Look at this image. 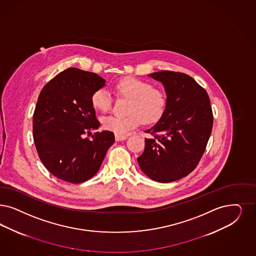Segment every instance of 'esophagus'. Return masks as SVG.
<instances>
[{"instance_id":"esophagus-1","label":"esophagus","mask_w":256,"mask_h":256,"mask_svg":"<svg viewBox=\"0 0 256 256\" xmlns=\"http://www.w3.org/2000/svg\"><path fill=\"white\" fill-rule=\"evenodd\" d=\"M127 138H128L127 136H124V134H116V142H122V140H125Z\"/></svg>"}]
</instances>
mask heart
Here are the masks:
<instances>
[{
  "label": "heart",
  "mask_w": 256,
  "mask_h": 256,
  "mask_svg": "<svg viewBox=\"0 0 256 256\" xmlns=\"http://www.w3.org/2000/svg\"><path fill=\"white\" fill-rule=\"evenodd\" d=\"M116 92L120 96L129 98L127 112L124 116H108L102 118L105 130L116 134H124L144 124L158 122L163 118L168 107V96L160 87H156L148 82L134 76L120 78L114 86ZM92 106L106 113L111 110L113 96L105 88H98L91 96Z\"/></svg>",
  "instance_id": "obj_1"
}]
</instances>
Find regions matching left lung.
I'll return each instance as SVG.
<instances>
[{"label":"left lung","instance_id":"8db88e82","mask_svg":"<svg viewBox=\"0 0 256 256\" xmlns=\"http://www.w3.org/2000/svg\"><path fill=\"white\" fill-rule=\"evenodd\" d=\"M150 76L161 82L168 107L146 132L145 148L138 158L140 169L161 183L180 180L194 170L208 143L214 114L208 93L189 75L164 70Z\"/></svg>","mask_w":256,"mask_h":256}]
</instances>
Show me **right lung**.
Segmentation results:
<instances>
[{"label":"right lung","mask_w":256,"mask_h":256,"mask_svg":"<svg viewBox=\"0 0 256 256\" xmlns=\"http://www.w3.org/2000/svg\"><path fill=\"white\" fill-rule=\"evenodd\" d=\"M105 80L95 73L67 68L42 89L33 114L38 158L53 176L70 183L90 180L98 170L114 132H94L100 122L91 96Z\"/></svg>","instance_id":"obj_1"}]
</instances>
